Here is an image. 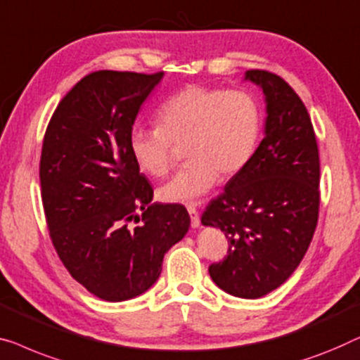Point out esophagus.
Wrapping results in <instances>:
<instances>
[{"instance_id": "obj_1", "label": "esophagus", "mask_w": 360, "mask_h": 360, "mask_svg": "<svg viewBox=\"0 0 360 360\" xmlns=\"http://www.w3.org/2000/svg\"><path fill=\"white\" fill-rule=\"evenodd\" d=\"M186 210H188V214L191 217V227H200V214H198V210L195 205H188L186 206Z\"/></svg>"}]
</instances>
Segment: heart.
<instances>
[{
    "label": "heart",
    "instance_id": "heart-1",
    "mask_svg": "<svg viewBox=\"0 0 360 360\" xmlns=\"http://www.w3.org/2000/svg\"><path fill=\"white\" fill-rule=\"evenodd\" d=\"M158 127H134L129 153L138 169L162 179L174 169L176 146L188 159L159 196L170 202H193L222 179H232L252 162L262 134L263 115L247 91L188 86L167 98L155 113Z\"/></svg>",
    "mask_w": 360,
    "mask_h": 360
}]
</instances>
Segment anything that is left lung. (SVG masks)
Masks as SVG:
<instances>
[{"instance_id": "8db88e82", "label": "left lung", "mask_w": 360, "mask_h": 360, "mask_svg": "<svg viewBox=\"0 0 360 360\" xmlns=\"http://www.w3.org/2000/svg\"><path fill=\"white\" fill-rule=\"evenodd\" d=\"M266 96V131L252 162L232 176L201 216L227 238V255L210 266L226 292L258 299L285 283L307 253L319 222L320 158L314 124L283 77L248 70Z\"/></svg>"}]
</instances>
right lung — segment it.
Returning a JSON list of instances; mask_svg holds the SVG:
<instances>
[{
  "label": "right lung",
  "mask_w": 360,
  "mask_h": 360,
  "mask_svg": "<svg viewBox=\"0 0 360 360\" xmlns=\"http://www.w3.org/2000/svg\"><path fill=\"white\" fill-rule=\"evenodd\" d=\"M164 72L96 71L61 98L40 155L41 205L51 243L98 299H133L153 285L167 250L184 238V205L154 190L128 146L139 107Z\"/></svg>",
  "instance_id": "add662e5"
}]
</instances>
